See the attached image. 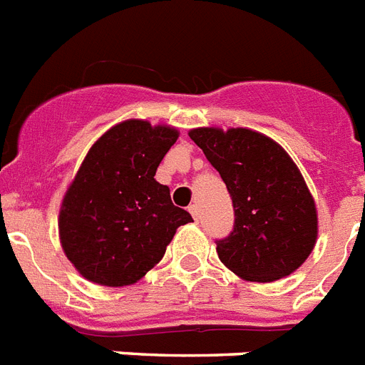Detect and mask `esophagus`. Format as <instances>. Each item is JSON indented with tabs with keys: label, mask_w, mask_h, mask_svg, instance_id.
<instances>
[{
	"label": "esophagus",
	"mask_w": 365,
	"mask_h": 365,
	"mask_svg": "<svg viewBox=\"0 0 365 365\" xmlns=\"http://www.w3.org/2000/svg\"><path fill=\"white\" fill-rule=\"evenodd\" d=\"M188 210H190V214H192V216H194V220L197 221L199 220V205H190L188 207Z\"/></svg>",
	"instance_id": "34e87169"
}]
</instances>
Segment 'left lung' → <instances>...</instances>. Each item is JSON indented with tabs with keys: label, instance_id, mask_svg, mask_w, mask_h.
Returning a JSON list of instances; mask_svg holds the SVG:
<instances>
[{
	"label": "left lung",
	"instance_id": "8db88e82",
	"mask_svg": "<svg viewBox=\"0 0 365 365\" xmlns=\"http://www.w3.org/2000/svg\"><path fill=\"white\" fill-rule=\"evenodd\" d=\"M220 171L235 207V229L217 240V257L251 282L294 273L312 253L317 210L288 153L251 129L199 127L188 133Z\"/></svg>",
	"mask_w": 365,
	"mask_h": 365
}]
</instances>
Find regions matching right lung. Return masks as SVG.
I'll list each match as a JSON object with an SVG mask.
<instances>
[{
	"instance_id": "right-lung-1",
	"label": "right lung",
	"mask_w": 365,
	"mask_h": 365,
	"mask_svg": "<svg viewBox=\"0 0 365 365\" xmlns=\"http://www.w3.org/2000/svg\"><path fill=\"white\" fill-rule=\"evenodd\" d=\"M179 138L170 125L121 121L90 148L58 212L68 260L90 282L135 284L166 253L192 216L157 182L158 164Z\"/></svg>"
}]
</instances>
